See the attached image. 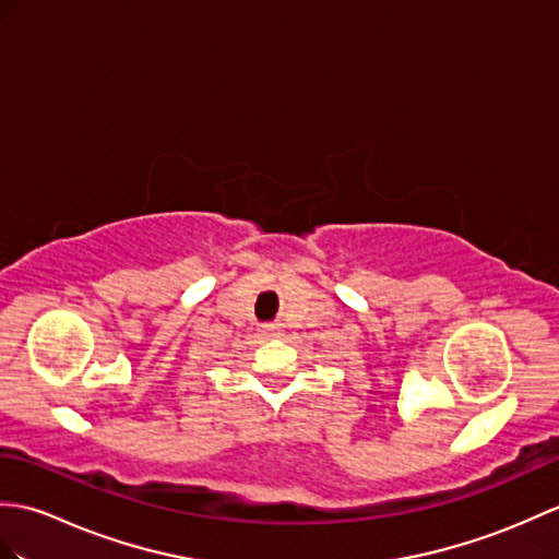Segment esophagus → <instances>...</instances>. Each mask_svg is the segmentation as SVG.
Returning a JSON list of instances; mask_svg holds the SVG:
<instances>
[{
    "label": "esophagus",
    "mask_w": 559,
    "mask_h": 559,
    "mask_svg": "<svg viewBox=\"0 0 559 559\" xmlns=\"http://www.w3.org/2000/svg\"><path fill=\"white\" fill-rule=\"evenodd\" d=\"M264 333H266V335H276L278 331H276L274 323H266V326H264Z\"/></svg>",
    "instance_id": "34e87169"
}]
</instances>
